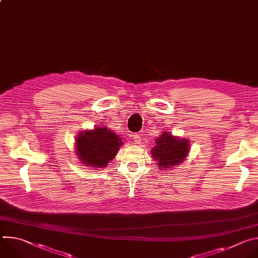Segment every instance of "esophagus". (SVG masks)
Instances as JSON below:
<instances>
[{"instance_id":"esophagus-1","label":"esophagus","mask_w":258,"mask_h":258,"mask_svg":"<svg viewBox=\"0 0 258 258\" xmlns=\"http://www.w3.org/2000/svg\"><path fill=\"white\" fill-rule=\"evenodd\" d=\"M133 138H134V141H135L136 143H138V144H139V143L141 142V140H142V139H141L142 137H141L140 134H134V135H133Z\"/></svg>"}]
</instances>
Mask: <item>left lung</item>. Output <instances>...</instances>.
Segmentation results:
<instances>
[{
  "instance_id": "8db88e82",
  "label": "left lung",
  "mask_w": 258,
  "mask_h": 258,
  "mask_svg": "<svg viewBox=\"0 0 258 258\" xmlns=\"http://www.w3.org/2000/svg\"><path fill=\"white\" fill-rule=\"evenodd\" d=\"M152 156L158 161L159 168H168L181 163L189 152L188 140H181L164 133L156 141Z\"/></svg>"
}]
</instances>
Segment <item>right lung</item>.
Segmentation results:
<instances>
[{
    "mask_svg": "<svg viewBox=\"0 0 258 258\" xmlns=\"http://www.w3.org/2000/svg\"><path fill=\"white\" fill-rule=\"evenodd\" d=\"M121 139L107 127L80 133L77 139V154L88 166L104 167L114 158Z\"/></svg>",
    "mask_w": 258,
    "mask_h": 258,
    "instance_id": "1",
    "label": "right lung"
}]
</instances>
